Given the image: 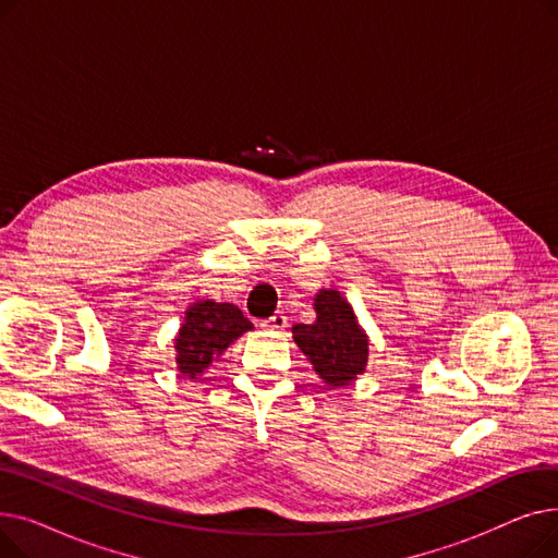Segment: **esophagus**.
<instances>
[{
  "mask_svg": "<svg viewBox=\"0 0 558 558\" xmlns=\"http://www.w3.org/2000/svg\"><path fill=\"white\" fill-rule=\"evenodd\" d=\"M289 326V320H287V316H284V312H276L271 318H267L262 324V328H267V330H274V332H280V330H284Z\"/></svg>",
  "mask_w": 558,
  "mask_h": 558,
  "instance_id": "esophagus-1",
  "label": "esophagus"
}]
</instances>
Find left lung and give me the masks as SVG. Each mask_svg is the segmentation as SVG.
<instances>
[{
	"mask_svg": "<svg viewBox=\"0 0 558 558\" xmlns=\"http://www.w3.org/2000/svg\"><path fill=\"white\" fill-rule=\"evenodd\" d=\"M316 320L291 328L296 345L328 387H345L366 371L368 337L350 303L337 289H320L314 299Z\"/></svg>",
	"mask_w": 558,
	"mask_h": 558,
	"instance_id": "obj_1",
	"label": "left lung"
}]
</instances>
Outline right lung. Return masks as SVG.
<instances>
[{
	"mask_svg": "<svg viewBox=\"0 0 558 558\" xmlns=\"http://www.w3.org/2000/svg\"><path fill=\"white\" fill-rule=\"evenodd\" d=\"M248 330H253V324L238 305L215 303L210 299L192 303L173 339L179 371L194 379L205 368H210L234 339Z\"/></svg>",
	"mask_w": 558,
	"mask_h": 558,
	"instance_id": "add662e5",
	"label": "right lung"
}]
</instances>
